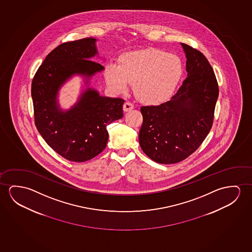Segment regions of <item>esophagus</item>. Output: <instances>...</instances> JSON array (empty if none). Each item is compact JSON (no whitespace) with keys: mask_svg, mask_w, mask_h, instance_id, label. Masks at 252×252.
<instances>
[{"mask_svg":"<svg viewBox=\"0 0 252 252\" xmlns=\"http://www.w3.org/2000/svg\"><path fill=\"white\" fill-rule=\"evenodd\" d=\"M134 107V105L131 102H129V101H126V103H125L124 105H123V110H124V112H129V111H131Z\"/></svg>","mask_w":252,"mask_h":252,"instance_id":"1","label":"esophagus"}]
</instances>
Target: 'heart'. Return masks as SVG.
Segmentation results:
<instances>
[{"label":"heart","instance_id":"obj_1","mask_svg":"<svg viewBox=\"0 0 252 252\" xmlns=\"http://www.w3.org/2000/svg\"><path fill=\"white\" fill-rule=\"evenodd\" d=\"M183 73L182 60L176 55L150 48L123 55L120 65L110 64L105 79L112 89L123 93L129 83L140 100L160 104L173 94Z\"/></svg>","mask_w":252,"mask_h":252}]
</instances>
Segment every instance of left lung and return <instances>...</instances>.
<instances>
[{
  "mask_svg": "<svg viewBox=\"0 0 252 252\" xmlns=\"http://www.w3.org/2000/svg\"><path fill=\"white\" fill-rule=\"evenodd\" d=\"M181 44L186 54V79L170 100L140 108V147L160 164L180 162L201 146L212 127L219 94L213 68L205 56Z\"/></svg>",
  "mask_w": 252,
  "mask_h": 252,
  "instance_id": "1",
  "label": "left lung"
}]
</instances>
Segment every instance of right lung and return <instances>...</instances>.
<instances>
[{
  "instance_id": "right-lung-1",
  "label": "right lung",
  "mask_w": 252,
  "mask_h": 252,
  "mask_svg": "<svg viewBox=\"0 0 252 252\" xmlns=\"http://www.w3.org/2000/svg\"><path fill=\"white\" fill-rule=\"evenodd\" d=\"M96 39H80L60 44L49 53L31 84L35 126L50 147L70 161L84 162L106 147V126L123 117L125 100L102 97L87 88L67 111L60 108L58 91L74 75L89 83L104 66L91 60L97 54Z\"/></svg>"
}]
</instances>
